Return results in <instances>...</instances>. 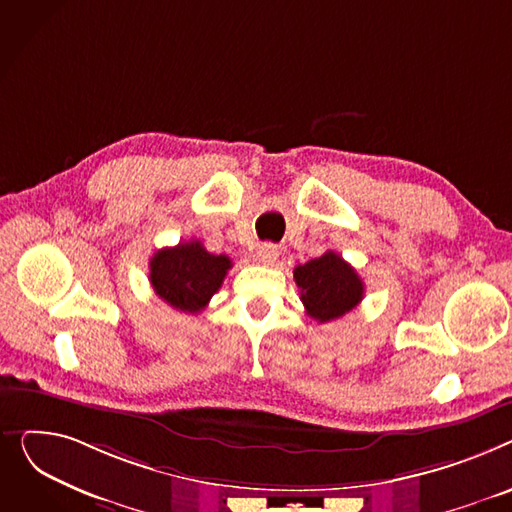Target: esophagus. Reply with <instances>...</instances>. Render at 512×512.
<instances>
[{
    "label": "esophagus",
    "mask_w": 512,
    "mask_h": 512,
    "mask_svg": "<svg viewBox=\"0 0 512 512\" xmlns=\"http://www.w3.org/2000/svg\"><path fill=\"white\" fill-rule=\"evenodd\" d=\"M256 258H258V262L264 264V266L275 264L277 258H279V248H277L275 244H262V246H258V250H256Z\"/></svg>",
    "instance_id": "esophagus-1"
}]
</instances>
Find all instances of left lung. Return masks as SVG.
I'll return each mask as SVG.
<instances>
[{
    "mask_svg": "<svg viewBox=\"0 0 512 512\" xmlns=\"http://www.w3.org/2000/svg\"><path fill=\"white\" fill-rule=\"evenodd\" d=\"M293 279L302 291L306 314L318 322L337 320L364 299V281L337 252L295 266Z\"/></svg>",
    "mask_w": 512,
    "mask_h": 512,
    "instance_id": "1",
    "label": "left lung"
}]
</instances>
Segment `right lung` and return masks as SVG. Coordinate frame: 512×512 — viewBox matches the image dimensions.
I'll list each match as a JSON object with an SVG mask.
<instances>
[{
	"label": "right lung",
	"mask_w": 512,
	"mask_h": 512,
	"mask_svg": "<svg viewBox=\"0 0 512 512\" xmlns=\"http://www.w3.org/2000/svg\"><path fill=\"white\" fill-rule=\"evenodd\" d=\"M231 268L225 254H210L198 239L163 248L150 258L148 281L171 308L188 314L202 312Z\"/></svg>",
	"instance_id": "right-lung-1"
}]
</instances>
